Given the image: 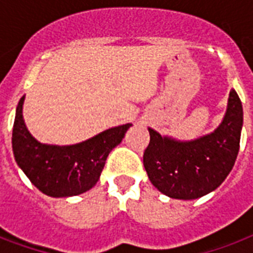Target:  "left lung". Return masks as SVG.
<instances>
[{
  "mask_svg": "<svg viewBox=\"0 0 253 253\" xmlns=\"http://www.w3.org/2000/svg\"><path fill=\"white\" fill-rule=\"evenodd\" d=\"M242 126L243 107L232 89L223 121L211 134L181 142L148 128L150 144L143 155L148 178L176 200H196L215 190L235 164Z\"/></svg>",
  "mask_w": 253,
  "mask_h": 253,
  "instance_id": "left-lung-1",
  "label": "left lung"
}]
</instances>
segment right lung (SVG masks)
<instances>
[{"mask_svg":"<svg viewBox=\"0 0 253 253\" xmlns=\"http://www.w3.org/2000/svg\"><path fill=\"white\" fill-rule=\"evenodd\" d=\"M25 95L19 99L13 126V152L18 167L42 193L71 197L91 189L99 180L110 151L125 138L131 123L113 127L72 146L38 142L23 121Z\"/></svg>","mask_w":253,"mask_h":253,"instance_id":"obj_1","label":"right lung"}]
</instances>
